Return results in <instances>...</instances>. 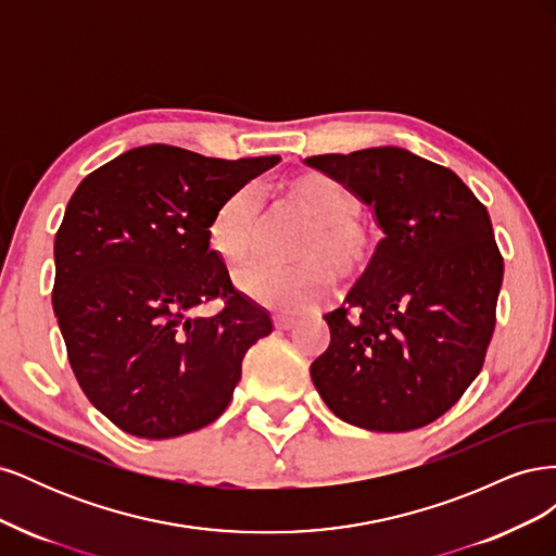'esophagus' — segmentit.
I'll use <instances>...</instances> for the list:
<instances>
[{
	"instance_id": "34e87169",
	"label": "esophagus",
	"mask_w": 556,
	"mask_h": 556,
	"mask_svg": "<svg viewBox=\"0 0 556 556\" xmlns=\"http://www.w3.org/2000/svg\"><path fill=\"white\" fill-rule=\"evenodd\" d=\"M294 323H296V315L294 313H285V311L274 313V325L278 329H290Z\"/></svg>"
}]
</instances>
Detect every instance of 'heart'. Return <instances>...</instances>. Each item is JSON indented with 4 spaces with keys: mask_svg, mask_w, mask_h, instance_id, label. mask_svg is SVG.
Masks as SVG:
<instances>
[{
    "mask_svg": "<svg viewBox=\"0 0 556 556\" xmlns=\"http://www.w3.org/2000/svg\"><path fill=\"white\" fill-rule=\"evenodd\" d=\"M282 201L296 211L308 229L299 241V266L250 264L239 274L241 290L266 306L301 311L329 296L333 266L343 278H357L374 264L380 250V229L359 215L357 199L345 182L325 172L306 169L282 182ZM262 220L257 188L243 185L215 208L208 225V245L225 266L239 268L255 248Z\"/></svg>",
    "mask_w": 556,
    "mask_h": 556,
    "instance_id": "heart-1",
    "label": "heart"
}]
</instances>
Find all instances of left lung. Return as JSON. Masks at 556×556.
<instances>
[{
  "instance_id": "1",
  "label": "left lung",
  "mask_w": 556,
  "mask_h": 556,
  "mask_svg": "<svg viewBox=\"0 0 556 556\" xmlns=\"http://www.w3.org/2000/svg\"><path fill=\"white\" fill-rule=\"evenodd\" d=\"M306 162L371 204L384 231L374 264L325 315L315 390L355 427H425L464 396L492 341L503 257L490 213L447 166L401 148Z\"/></svg>"
}]
</instances>
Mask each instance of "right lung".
I'll return each mask as SVG.
<instances>
[{
    "instance_id": "add662e5",
    "label": "right lung",
    "mask_w": 556,
    "mask_h": 556,
    "mask_svg": "<svg viewBox=\"0 0 556 556\" xmlns=\"http://www.w3.org/2000/svg\"><path fill=\"white\" fill-rule=\"evenodd\" d=\"M278 155L220 160L141 146L80 180L55 233L53 308L92 406L139 439L220 417L271 317L208 248L215 208ZM220 300L211 318L189 315Z\"/></svg>"
}]
</instances>
